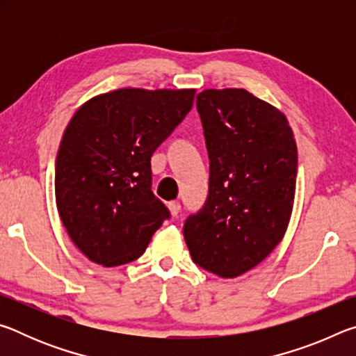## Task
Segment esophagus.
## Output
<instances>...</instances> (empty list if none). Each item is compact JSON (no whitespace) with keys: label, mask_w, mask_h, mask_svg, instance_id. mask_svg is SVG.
I'll return each instance as SVG.
<instances>
[{"label":"esophagus","mask_w":356,"mask_h":356,"mask_svg":"<svg viewBox=\"0 0 356 356\" xmlns=\"http://www.w3.org/2000/svg\"><path fill=\"white\" fill-rule=\"evenodd\" d=\"M168 209H170V212L172 216H177L179 212H180V204L176 202V201H171L170 204H168Z\"/></svg>","instance_id":"1"}]
</instances>
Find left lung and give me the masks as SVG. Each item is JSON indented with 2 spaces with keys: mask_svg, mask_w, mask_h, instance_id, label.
Segmentation results:
<instances>
[{
  "mask_svg": "<svg viewBox=\"0 0 356 356\" xmlns=\"http://www.w3.org/2000/svg\"><path fill=\"white\" fill-rule=\"evenodd\" d=\"M210 160L209 195L184 225L191 259L221 278L254 268L291 220L297 144L284 114L245 89L196 95Z\"/></svg>",
  "mask_w": 356,
  "mask_h": 356,
  "instance_id": "left-lung-1",
  "label": "left lung"
}]
</instances>
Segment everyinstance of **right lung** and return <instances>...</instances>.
Instances as JSON below:
<instances>
[{
    "instance_id": "1",
    "label": "right lung",
    "mask_w": 356,
    "mask_h": 356,
    "mask_svg": "<svg viewBox=\"0 0 356 356\" xmlns=\"http://www.w3.org/2000/svg\"><path fill=\"white\" fill-rule=\"evenodd\" d=\"M195 92L118 89L88 100L70 119L56 156V206L89 261H135L171 216L150 190V156L188 114Z\"/></svg>"
}]
</instances>
